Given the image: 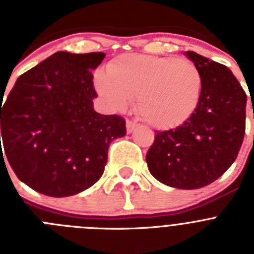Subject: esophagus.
Returning a JSON list of instances; mask_svg holds the SVG:
<instances>
[{"label": "esophagus", "mask_w": 254, "mask_h": 254, "mask_svg": "<svg viewBox=\"0 0 254 254\" xmlns=\"http://www.w3.org/2000/svg\"><path fill=\"white\" fill-rule=\"evenodd\" d=\"M126 127H127V133H132V132L134 131V128L137 127V125L134 122H132V121H127V122H126Z\"/></svg>", "instance_id": "obj_1"}]
</instances>
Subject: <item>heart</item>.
<instances>
[{"instance_id": "heart-1", "label": "heart", "mask_w": 254, "mask_h": 254, "mask_svg": "<svg viewBox=\"0 0 254 254\" xmlns=\"http://www.w3.org/2000/svg\"><path fill=\"white\" fill-rule=\"evenodd\" d=\"M95 86L114 111H123L136 98V112L143 122L170 129L194 112L202 77L187 58L123 55L108 66V72L96 75Z\"/></svg>"}]
</instances>
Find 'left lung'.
<instances>
[{"label":"left lung","instance_id":"left-lung-1","mask_svg":"<svg viewBox=\"0 0 254 254\" xmlns=\"http://www.w3.org/2000/svg\"><path fill=\"white\" fill-rule=\"evenodd\" d=\"M202 77L192 116L176 129L156 132L146 154L154 178L169 187L197 190L230 168L246 132L247 95L226 66L186 52Z\"/></svg>","mask_w":254,"mask_h":254}]
</instances>
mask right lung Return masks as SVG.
Masks as SVG:
<instances>
[{
	"instance_id": "right-lung-1",
	"label": "right lung",
	"mask_w": 254,
	"mask_h": 254,
	"mask_svg": "<svg viewBox=\"0 0 254 254\" xmlns=\"http://www.w3.org/2000/svg\"><path fill=\"white\" fill-rule=\"evenodd\" d=\"M104 57L57 52L19 76L3 105L1 98L0 156L39 193L67 197L91 187L111 142L126 134L122 117L94 111L91 69Z\"/></svg>"
}]
</instances>
